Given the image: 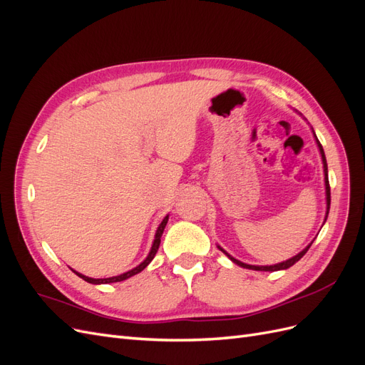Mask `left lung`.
I'll return each instance as SVG.
<instances>
[{
	"mask_svg": "<svg viewBox=\"0 0 365 365\" xmlns=\"http://www.w3.org/2000/svg\"><path fill=\"white\" fill-rule=\"evenodd\" d=\"M314 135H315V132H314ZM315 141H317V145H318V149H319V153H322V160H323V169H324V184H326V204H327V212H326V217H324V222H326V219H327V215H329V208H330V185H329V176H327V163H326V155H324V150H323V146H322V143L318 141V138H317V135H315ZM311 245H312V242L311 244H309L303 251H300L297 254V256H294V257H291V259H288V260H284V262H282V263H277V264H269V267H256V264H248V263H244V262H240V260H237V259H235V257H231L230 254L224 250V248H220L219 245H217V248L222 251L225 256L231 260V262H235L236 264H239V267H242V268H247V269H254V271H280V269H288V268H291L294 263H297L298 260H300L304 254L307 252V250L311 248Z\"/></svg>",
	"mask_w": 365,
	"mask_h": 365,
	"instance_id": "left-lung-1",
	"label": "left lung"
}]
</instances>
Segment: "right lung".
I'll list each match as a JSON object with an SVG mask.
<instances>
[{
    "instance_id": "obj_1",
    "label": "right lung",
    "mask_w": 365,
    "mask_h": 365,
    "mask_svg": "<svg viewBox=\"0 0 365 365\" xmlns=\"http://www.w3.org/2000/svg\"><path fill=\"white\" fill-rule=\"evenodd\" d=\"M168 220H169V215L165 216L163 220H161V224H160V227H158V230H157V233H155V239H153V244H152V248H150V252L148 254V257L143 260L138 267H135L134 269H130V271H128V272H125V274H120V275H115V277H108V279H91V277H86V275H83V274H81V272H76V275H79L81 279H83L85 282H88V283H93V284H103V283H115V282H123V280H126V279H129V277H132V275H135V274H138V272H141L143 269H145L148 264L152 262V259L155 257V254H157V251H158V248H160V244H161V236H163V231H164V227H165V224H168Z\"/></svg>"
}]
</instances>
